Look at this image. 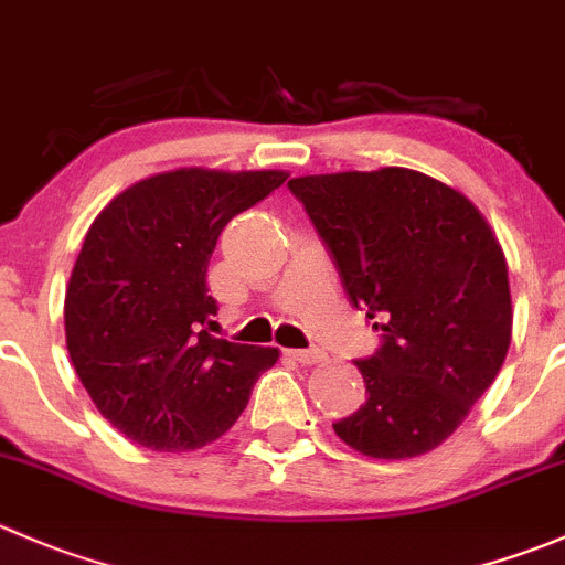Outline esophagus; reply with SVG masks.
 Here are the masks:
<instances>
[{"instance_id":"obj_1","label":"esophagus","mask_w":565,"mask_h":565,"mask_svg":"<svg viewBox=\"0 0 565 565\" xmlns=\"http://www.w3.org/2000/svg\"><path fill=\"white\" fill-rule=\"evenodd\" d=\"M289 359H295L298 364H317V361L326 359V353L317 348H309V350H287Z\"/></svg>"}]
</instances>
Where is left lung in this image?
<instances>
[{
    "label": "left lung",
    "instance_id": "1",
    "mask_svg": "<svg viewBox=\"0 0 565 565\" xmlns=\"http://www.w3.org/2000/svg\"><path fill=\"white\" fill-rule=\"evenodd\" d=\"M381 344L355 361L366 403L333 422L370 458L439 447L494 383L511 344L500 243L472 201L408 171L300 177L287 184Z\"/></svg>",
    "mask_w": 565,
    "mask_h": 565
}]
</instances>
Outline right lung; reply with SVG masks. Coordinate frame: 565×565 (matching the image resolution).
<instances>
[{
  "mask_svg": "<svg viewBox=\"0 0 565 565\" xmlns=\"http://www.w3.org/2000/svg\"><path fill=\"white\" fill-rule=\"evenodd\" d=\"M284 182L182 168L131 184L93 221L65 292V344L126 439L157 452L221 439L278 361L276 348L212 337L206 267L226 223Z\"/></svg>",
  "mask_w": 565,
  "mask_h": 565,
  "instance_id": "right-lung-1",
  "label": "right lung"
}]
</instances>
